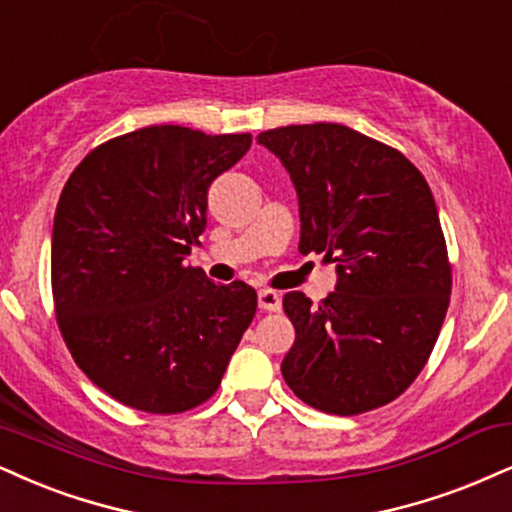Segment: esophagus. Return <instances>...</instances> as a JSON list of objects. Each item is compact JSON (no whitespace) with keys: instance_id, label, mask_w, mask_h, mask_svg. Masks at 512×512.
I'll use <instances>...</instances> for the list:
<instances>
[{"instance_id":"obj_1","label":"esophagus","mask_w":512,"mask_h":512,"mask_svg":"<svg viewBox=\"0 0 512 512\" xmlns=\"http://www.w3.org/2000/svg\"><path fill=\"white\" fill-rule=\"evenodd\" d=\"M258 308H261V311H268V313L280 311L282 308L280 294L273 292V289H261V292H258Z\"/></svg>"}]
</instances>
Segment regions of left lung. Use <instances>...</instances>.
Wrapping results in <instances>:
<instances>
[{"instance_id": "left-lung-1", "label": "left lung", "mask_w": 512, "mask_h": 512, "mask_svg": "<svg viewBox=\"0 0 512 512\" xmlns=\"http://www.w3.org/2000/svg\"><path fill=\"white\" fill-rule=\"evenodd\" d=\"M299 194L301 254L337 263V289L313 306L282 299L296 339L282 377L308 406L358 415L413 384L437 344L451 263L432 189L399 149L339 123L261 132Z\"/></svg>"}]
</instances>
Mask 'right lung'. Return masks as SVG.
Returning <instances> with one entry per match:
<instances>
[{
    "label": "right lung",
    "mask_w": 512,
    "mask_h": 512,
    "mask_svg": "<svg viewBox=\"0 0 512 512\" xmlns=\"http://www.w3.org/2000/svg\"><path fill=\"white\" fill-rule=\"evenodd\" d=\"M251 147L249 132L149 125L94 147L56 206L52 294L73 361L123 406L185 413L220 387L258 296L185 263L206 194Z\"/></svg>",
    "instance_id": "1"
}]
</instances>
